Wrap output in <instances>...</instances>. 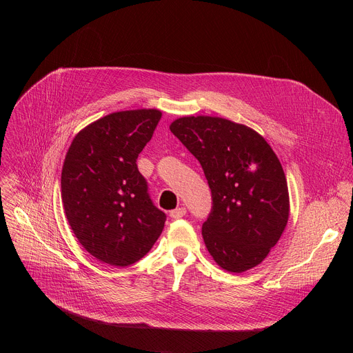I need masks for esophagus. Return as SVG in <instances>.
Masks as SVG:
<instances>
[{
    "instance_id": "1",
    "label": "esophagus",
    "mask_w": 353,
    "mask_h": 353,
    "mask_svg": "<svg viewBox=\"0 0 353 353\" xmlns=\"http://www.w3.org/2000/svg\"><path fill=\"white\" fill-rule=\"evenodd\" d=\"M184 214H186V208H177V209L170 212V217L174 219V220L176 219H181Z\"/></svg>"
}]
</instances>
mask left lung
<instances>
[{
  "label": "left lung",
  "instance_id": "8db88e82",
  "mask_svg": "<svg viewBox=\"0 0 353 353\" xmlns=\"http://www.w3.org/2000/svg\"><path fill=\"white\" fill-rule=\"evenodd\" d=\"M172 133L199 160L212 192L201 234L214 262L240 273L261 263L289 219L282 164L254 130L220 117H181Z\"/></svg>",
  "mask_w": 353,
  "mask_h": 353
}]
</instances>
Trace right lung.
Wrapping results in <instances>:
<instances>
[{
  "label": "right lung",
  "mask_w": 353,
  "mask_h": 353,
  "mask_svg": "<svg viewBox=\"0 0 353 353\" xmlns=\"http://www.w3.org/2000/svg\"><path fill=\"white\" fill-rule=\"evenodd\" d=\"M161 119L159 110L108 114L72 140L61 173L68 223L83 248L103 263L125 268L147 254L163 232L137 157Z\"/></svg>",
  "instance_id": "1"
}]
</instances>
